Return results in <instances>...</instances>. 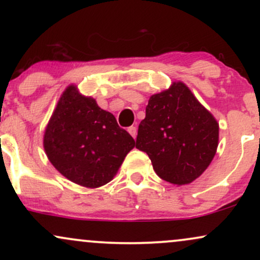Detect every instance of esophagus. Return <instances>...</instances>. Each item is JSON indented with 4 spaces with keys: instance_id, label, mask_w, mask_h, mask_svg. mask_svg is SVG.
Here are the masks:
<instances>
[{
    "instance_id": "1",
    "label": "esophagus",
    "mask_w": 260,
    "mask_h": 260,
    "mask_svg": "<svg viewBox=\"0 0 260 260\" xmlns=\"http://www.w3.org/2000/svg\"><path fill=\"white\" fill-rule=\"evenodd\" d=\"M128 132H129V134L133 137V138H136V137H137V127L136 126L129 127V128H128Z\"/></svg>"
}]
</instances>
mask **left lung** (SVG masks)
I'll list each match as a JSON object with an SVG mask.
<instances>
[{
	"label": "left lung",
	"mask_w": 260,
	"mask_h": 260,
	"mask_svg": "<svg viewBox=\"0 0 260 260\" xmlns=\"http://www.w3.org/2000/svg\"><path fill=\"white\" fill-rule=\"evenodd\" d=\"M217 144L219 123L184 83L151 95L136 148L148 154L160 178L190 183L210 165Z\"/></svg>",
	"instance_id": "1"
}]
</instances>
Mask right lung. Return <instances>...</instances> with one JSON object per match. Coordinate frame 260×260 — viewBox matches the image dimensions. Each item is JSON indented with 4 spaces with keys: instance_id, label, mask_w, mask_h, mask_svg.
Instances as JSON below:
<instances>
[{
    "instance_id": "obj_1",
    "label": "right lung",
    "mask_w": 260,
    "mask_h": 260,
    "mask_svg": "<svg viewBox=\"0 0 260 260\" xmlns=\"http://www.w3.org/2000/svg\"><path fill=\"white\" fill-rule=\"evenodd\" d=\"M134 145L115 116L80 94L76 85L62 92L44 134L50 162L66 178L86 188L109 183Z\"/></svg>"
}]
</instances>
